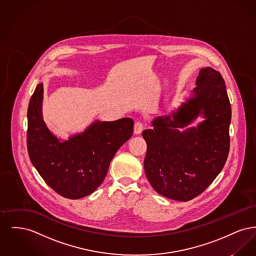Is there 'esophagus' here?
<instances>
[{
  "instance_id": "esophagus-1",
  "label": "esophagus",
  "mask_w": 256,
  "mask_h": 256,
  "mask_svg": "<svg viewBox=\"0 0 256 256\" xmlns=\"http://www.w3.org/2000/svg\"><path fill=\"white\" fill-rule=\"evenodd\" d=\"M143 128H144V126H143V124H142V122H135V124H134V134L138 135V134H141V132H142V130H143Z\"/></svg>"
}]
</instances>
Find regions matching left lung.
Listing matches in <instances>:
<instances>
[{
  "label": "left lung",
  "mask_w": 256,
  "mask_h": 256,
  "mask_svg": "<svg viewBox=\"0 0 256 256\" xmlns=\"http://www.w3.org/2000/svg\"><path fill=\"white\" fill-rule=\"evenodd\" d=\"M193 96L169 115L156 117L146 140L148 180L160 194L188 202L200 195L222 170L230 152L232 106L220 72L202 68ZM198 114L206 120L180 132Z\"/></svg>",
  "instance_id": "1"
}]
</instances>
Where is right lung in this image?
I'll return each instance as SVG.
<instances>
[{
    "label": "right lung",
    "instance_id": "1",
    "mask_svg": "<svg viewBox=\"0 0 256 256\" xmlns=\"http://www.w3.org/2000/svg\"><path fill=\"white\" fill-rule=\"evenodd\" d=\"M42 100L43 84H39L28 108L26 146L32 165L64 198L76 200L92 194L104 182L117 150L132 136L134 120L96 121L84 132L60 141L43 120Z\"/></svg>",
    "mask_w": 256,
    "mask_h": 256
}]
</instances>
